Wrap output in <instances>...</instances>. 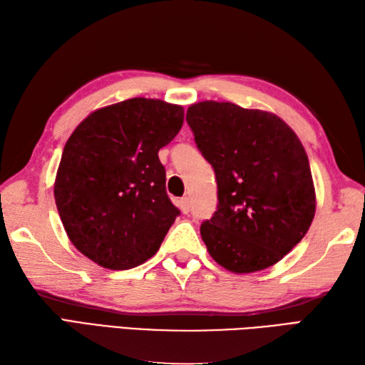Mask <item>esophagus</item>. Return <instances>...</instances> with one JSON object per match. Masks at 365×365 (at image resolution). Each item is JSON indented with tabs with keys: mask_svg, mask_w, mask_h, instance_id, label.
<instances>
[{
	"mask_svg": "<svg viewBox=\"0 0 365 365\" xmlns=\"http://www.w3.org/2000/svg\"><path fill=\"white\" fill-rule=\"evenodd\" d=\"M179 208L182 210V213H190V210H191V203H190V199L188 197H182L180 200H179Z\"/></svg>",
	"mask_w": 365,
	"mask_h": 365,
	"instance_id": "obj_1",
	"label": "esophagus"
}]
</instances>
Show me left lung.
Returning <instances> with one entry per match:
<instances>
[{
    "instance_id": "8db88e82",
    "label": "left lung",
    "mask_w": 365,
    "mask_h": 365,
    "mask_svg": "<svg viewBox=\"0 0 365 365\" xmlns=\"http://www.w3.org/2000/svg\"><path fill=\"white\" fill-rule=\"evenodd\" d=\"M186 123L217 183V210L200 225L210 255L236 274L275 264L307 235L316 211L297 135L272 113L216 101L192 104Z\"/></svg>"
}]
</instances>
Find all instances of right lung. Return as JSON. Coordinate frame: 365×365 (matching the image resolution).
<instances>
[{
  "instance_id": "right-lung-1",
  "label": "right lung",
  "mask_w": 365,
  "mask_h": 365,
  "mask_svg": "<svg viewBox=\"0 0 365 365\" xmlns=\"http://www.w3.org/2000/svg\"><path fill=\"white\" fill-rule=\"evenodd\" d=\"M183 124V107L133 98L88 115L68 138L54 183L74 247L125 270L157 253L180 210L166 192L158 150Z\"/></svg>"
}]
</instances>
